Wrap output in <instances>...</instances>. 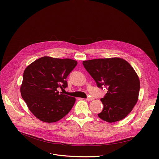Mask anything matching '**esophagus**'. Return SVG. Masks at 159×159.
<instances>
[{
	"mask_svg": "<svg viewBox=\"0 0 159 159\" xmlns=\"http://www.w3.org/2000/svg\"><path fill=\"white\" fill-rule=\"evenodd\" d=\"M93 99H94L93 98H87L85 100L87 101H93Z\"/></svg>",
	"mask_w": 159,
	"mask_h": 159,
	"instance_id": "esophagus-1",
	"label": "esophagus"
}]
</instances>
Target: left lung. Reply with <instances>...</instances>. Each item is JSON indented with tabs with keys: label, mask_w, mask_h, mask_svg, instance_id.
<instances>
[{
	"label": "left lung",
	"mask_w": 159,
	"mask_h": 159,
	"mask_svg": "<svg viewBox=\"0 0 159 159\" xmlns=\"http://www.w3.org/2000/svg\"><path fill=\"white\" fill-rule=\"evenodd\" d=\"M83 65L98 87L107 90L101 99L104 108L98 116L108 123L124 119L137 104L140 89L139 77L131 65L118 57L85 60Z\"/></svg>",
	"instance_id": "left-lung-1"
}]
</instances>
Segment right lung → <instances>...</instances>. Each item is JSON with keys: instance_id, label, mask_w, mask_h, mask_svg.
<instances>
[{"instance_id": "1", "label": "right lung", "mask_w": 159, "mask_h": 159, "mask_svg": "<svg viewBox=\"0 0 159 159\" xmlns=\"http://www.w3.org/2000/svg\"><path fill=\"white\" fill-rule=\"evenodd\" d=\"M77 64L70 58L43 57L25 70L20 90L29 109L39 120L54 123L66 115L75 98L59 94L58 88H66V79Z\"/></svg>"}]
</instances>
